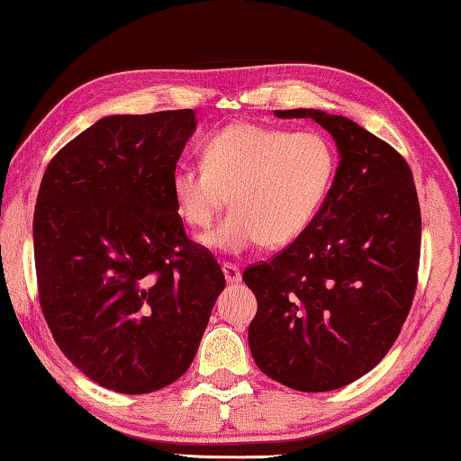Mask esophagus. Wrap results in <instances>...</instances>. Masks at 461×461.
<instances>
[{
	"label": "esophagus",
	"mask_w": 461,
	"mask_h": 461,
	"mask_svg": "<svg viewBox=\"0 0 461 461\" xmlns=\"http://www.w3.org/2000/svg\"><path fill=\"white\" fill-rule=\"evenodd\" d=\"M221 268H223L225 281H228V283H238L240 279H242V273H240V267L233 265V262H223Z\"/></svg>",
	"instance_id": "esophagus-1"
}]
</instances>
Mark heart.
<instances>
[{
  "label": "heart",
  "mask_w": 461,
  "mask_h": 461,
  "mask_svg": "<svg viewBox=\"0 0 461 461\" xmlns=\"http://www.w3.org/2000/svg\"><path fill=\"white\" fill-rule=\"evenodd\" d=\"M201 156L203 166L174 170L172 196L182 221L204 230L230 194L233 209L203 238L223 252L294 242L322 209L336 174L332 145L316 131L233 122L203 143Z\"/></svg>",
  "instance_id": "1"
}]
</instances>
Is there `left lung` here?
Wrapping results in <instances>:
<instances>
[{"label":"left lung","mask_w":461,"mask_h":461,"mask_svg":"<svg viewBox=\"0 0 461 461\" xmlns=\"http://www.w3.org/2000/svg\"><path fill=\"white\" fill-rule=\"evenodd\" d=\"M275 114L322 125L340 164L310 228L244 270L258 302L248 342L275 382L330 392L374 369L406 322L419 283V196L406 159L347 116Z\"/></svg>","instance_id":"obj_1"}]
</instances>
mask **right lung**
I'll use <instances>...</instances> for the list:
<instances>
[{
  "instance_id": "right-lung-1",
  "label": "right lung",
  "mask_w": 461,
  "mask_h": 461,
  "mask_svg": "<svg viewBox=\"0 0 461 461\" xmlns=\"http://www.w3.org/2000/svg\"><path fill=\"white\" fill-rule=\"evenodd\" d=\"M194 127L191 108L100 119L55 153L36 196L42 316L61 353L113 392L176 382L225 287L172 196Z\"/></svg>"
}]
</instances>
